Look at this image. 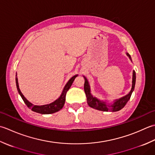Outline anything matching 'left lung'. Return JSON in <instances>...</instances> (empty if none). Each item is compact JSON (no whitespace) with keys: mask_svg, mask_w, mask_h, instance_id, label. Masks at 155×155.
<instances>
[{"mask_svg":"<svg viewBox=\"0 0 155 155\" xmlns=\"http://www.w3.org/2000/svg\"><path fill=\"white\" fill-rule=\"evenodd\" d=\"M126 55H127L129 59L132 61L130 55L128 54V53H126ZM85 80L84 83V91L86 93V97H87V104L90 106L91 108L96 109L97 110H100V111H105V112H116L119 111L121 109H122L125 105L128 102V100H130L131 95L133 91L134 90L135 87V83H136V72L133 71L132 72V88L128 94H126V96H123L120 98L116 99L114 100V102L112 104H108L106 101L100 100L97 99V97H94L92 94H91V90H90V86L87 78L84 76Z\"/></svg>","mask_w":155,"mask_h":155,"instance_id":"1","label":"left lung"}]
</instances>
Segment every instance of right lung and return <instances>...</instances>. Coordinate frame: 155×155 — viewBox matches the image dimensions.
I'll return each instance as SVG.
<instances>
[{"label":"right lung","mask_w":155,"mask_h":155,"mask_svg":"<svg viewBox=\"0 0 155 155\" xmlns=\"http://www.w3.org/2000/svg\"><path fill=\"white\" fill-rule=\"evenodd\" d=\"M78 75V74L75 75L73 77L69 79V80L68 81V83L65 84L64 90H63V91H62L61 94L60 95V96L58 97V99L55 100L54 102H53L52 103H50L49 104H45V105H42V106L34 105L33 104L31 103L29 101H28L26 97L23 96V94H22V92L19 89V86H18L17 73H16L15 80H16V85H17L18 92L20 94V96L22 97V99H23L25 104L27 106L28 108H30L33 112H35L39 113V114H53V113H55L56 112L59 111V110H61L63 107H64V104H65V102L66 93H67V91L69 90V88H70L71 86L72 85V84H73V82L75 80V78H76Z\"/></svg>","instance_id":"right-lung-1"}]
</instances>
